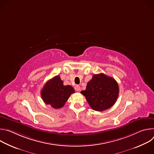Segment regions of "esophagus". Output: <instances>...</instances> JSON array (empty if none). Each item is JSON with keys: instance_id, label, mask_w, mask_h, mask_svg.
<instances>
[{"instance_id": "esophagus-1", "label": "esophagus", "mask_w": 154, "mask_h": 154, "mask_svg": "<svg viewBox=\"0 0 154 154\" xmlns=\"http://www.w3.org/2000/svg\"><path fill=\"white\" fill-rule=\"evenodd\" d=\"M75 91H79L80 90V86L79 85H76V86H75Z\"/></svg>"}]
</instances>
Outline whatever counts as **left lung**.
<instances>
[{"label":"left lung","instance_id":"left-lung-1","mask_svg":"<svg viewBox=\"0 0 154 154\" xmlns=\"http://www.w3.org/2000/svg\"><path fill=\"white\" fill-rule=\"evenodd\" d=\"M81 93L85 96L91 108L102 112L112 107L116 102L119 94V86L112 77L104 74L93 75L88 82L86 88Z\"/></svg>","mask_w":154,"mask_h":154}]
</instances>
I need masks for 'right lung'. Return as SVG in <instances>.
<instances>
[{"label":"right lung","mask_w":154,"mask_h":154,"mask_svg":"<svg viewBox=\"0 0 154 154\" xmlns=\"http://www.w3.org/2000/svg\"><path fill=\"white\" fill-rule=\"evenodd\" d=\"M74 93L75 91L73 88L70 85L64 86L60 77L57 75L46 82L41 90V95L46 104L58 109L64 106Z\"/></svg>","instance_id":"1"}]
</instances>
